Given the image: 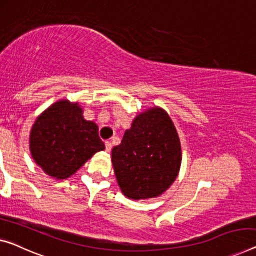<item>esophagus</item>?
<instances>
[{
	"label": "esophagus",
	"instance_id": "esophagus-1",
	"mask_svg": "<svg viewBox=\"0 0 256 256\" xmlns=\"http://www.w3.org/2000/svg\"><path fill=\"white\" fill-rule=\"evenodd\" d=\"M104 144H106V152H110V150H112V142H110V141H106V142H104Z\"/></svg>",
	"mask_w": 256,
	"mask_h": 256
}]
</instances>
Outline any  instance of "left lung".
Returning a JSON list of instances; mask_svg holds the SVG:
<instances>
[{"instance_id": "1", "label": "left lung", "mask_w": 256, "mask_h": 256, "mask_svg": "<svg viewBox=\"0 0 256 256\" xmlns=\"http://www.w3.org/2000/svg\"><path fill=\"white\" fill-rule=\"evenodd\" d=\"M118 185L128 199H148L162 194L178 176L180 141L164 110L140 114L112 152Z\"/></svg>"}]
</instances>
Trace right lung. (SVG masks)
<instances>
[{
	"instance_id": "obj_1",
	"label": "right lung",
	"mask_w": 256,
	"mask_h": 256,
	"mask_svg": "<svg viewBox=\"0 0 256 256\" xmlns=\"http://www.w3.org/2000/svg\"><path fill=\"white\" fill-rule=\"evenodd\" d=\"M94 122L78 104L60 100L36 118L30 136V154L46 174L57 179L74 174L95 152L104 150Z\"/></svg>"
}]
</instances>
